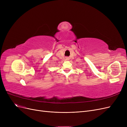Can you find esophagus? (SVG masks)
<instances>
[{
    "label": "esophagus",
    "instance_id": "34e87169",
    "mask_svg": "<svg viewBox=\"0 0 127 127\" xmlns=\"http://www.w3.org/2000/svg\"><path fill=\"white\" fill-rule=\"evenodd\" d=\"M65 59H66V60H68L69 59V58H68V57H66V58H65Z\"/></svg>",
    "mask_w": 127,
    "mask_h": 127
}]
</instances>
